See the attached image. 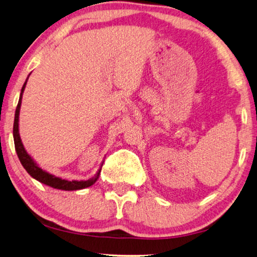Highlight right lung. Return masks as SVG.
<instances>
[{"instance_id":"1","label":"right lung","mask_w":257,"mask_h":257,"mask_svg":"<svg viewBox=\"0 0 257 257\" xmlns=\"http://www.w3.org/2000/svg\"><path fill=\"white\" fill-rule=\"evenodd\" d=\"M29 77V75H28ZM27 77V79H28ZM27 79L26 82L24 83L22 92H20V96H19V102L18 106H17L16 109V113H15V123H14V140H15V148L17 151V155H18V158L22 165L24 166L25 170L27 171V173L32 176L33 179H35L39 181L41 183H44L46 186L54 188V189H60V190H66V191H73V190H81V189H85L87 187H91L92 184L95 183V181L99 179L100 172H101V167L96 172L95 175L93 178H91L86 181H68L61 178H58V176L50 174L49 172H46L44 170L37 165L36 162L29 156L27 154L26 149L22 142V139H20V134H19V112H20V107H22V99H23V93L25 91V87H26L27 84ZM102 166V165H101Z\"/></svg>"}]
</instances>
